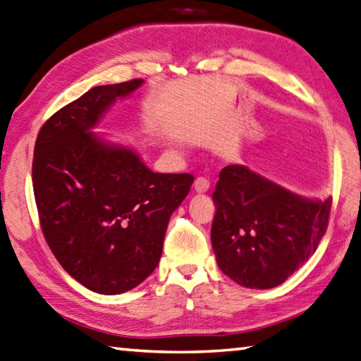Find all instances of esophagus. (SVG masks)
<instances>
[{
	"label": "esophagus",
	"instance_id": "esophagus-1",
	"mask_svg": "<svg viewBox=\"0 0 361 361\" xmlns=\"http://www.w3.org/2000/svg\"><path fill=\"white\" fill-rule=\"evenodd\" d=\"M194 189L200 194L207 192V190L209 189V180L204 178V176H199V178H195V181H194Z\"/></svg>",
	"mask_w": 361,
	"mask_h": 361
}]
</instances>
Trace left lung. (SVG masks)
Instances as JSON below:
<instances>
[{"label":"left lung","instance_id":"8db88e82","mask_svg":"<svg viewBox=\"0 0 361 361\" xmlns=\"http://www.w3.org/2000/svg\"><path fill=\"white\" fill-rule=\"evenodd\" d=\"M213 202L217 266L253 289L281 285L308 261L326 235L331 208V199H303L239 164L219 173Z\"/></svg>","mask_w":361,"mask_h":361}]
</instances>
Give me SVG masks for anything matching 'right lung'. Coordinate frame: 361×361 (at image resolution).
<instances>
[{
    "instance_id": "right-lung-1",
    "label": "right lung",
    "mask_w": 361,
    "mask_h": 361,
    "mask_svg": "<svg viewBox=\"0 0 361 361\" xmlns=\"http://www.w3.org/2000/svg\"><path fill=\"white\" fill-rule=\"evenodd\" d=\"M142 80L97 86L42 126L32 188L40 228L53 255L98 294L136 288L158 266L169 219L194 175L154 173L126 147L89 133L103 112Z\"/></svg>"
}]
</instances>
